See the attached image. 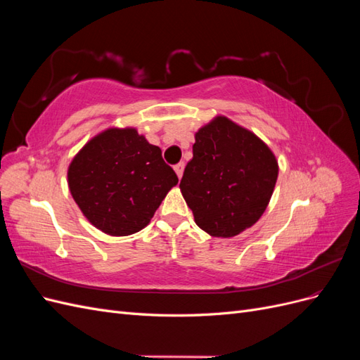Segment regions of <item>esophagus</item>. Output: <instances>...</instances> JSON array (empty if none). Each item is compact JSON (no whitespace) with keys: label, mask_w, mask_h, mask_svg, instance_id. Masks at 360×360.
I'll list each match as a JSON object with an SVG mask.
<instances>
[{"label":"esophagus","mask_w":360,"mask_h":360,"mask_svg":"<svg viewBox=\"0 0 360 360\" xmlns=\"http://www.w3.org/2000/svg\"><path fill=\"white\" fill-rule=\"evenodd\" d=\"M174 171L177 172L179 179H181V176H183V171H184V162H180V163H177V165L174 167Z\"/></svg>","instance_id":"obj_1"}]
</instances>
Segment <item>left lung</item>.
<instances>
[{"mask_svg": "<svg viewBox=\"0 0 360 360\" xmlns=\"http://www.w3.org/2000/svg\"><path fill=\"white\" fill-rule=\"evenodd\" d=\"M278 172L276 156L263 139L216 115L195 134L193 158L184 168L180 191L202 231L230 238L263 216Z\"/></svg>", "mask_w": 360, "mask_h": 360, "instance_id": "obj_1", "label": "left lung"}]
</instances>
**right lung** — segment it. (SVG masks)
<instances>
[{
	"instance_id": "right-lung-1",
	"label": "right lung",
	"mask_w": 360,
	"mask_h": 360,
	"mask_svg": "<svg viewBox=\"0 0 360 360\" xmlns=\"http://www.w3.org/2000/svg\"><path fill=\"white\" fill-rule=\"evenodd\" d=\"M177 174L135 127H108L72 159L68 184L93 226L108 236H130L146 228Z\"/></svg>"
}]
</instances>
